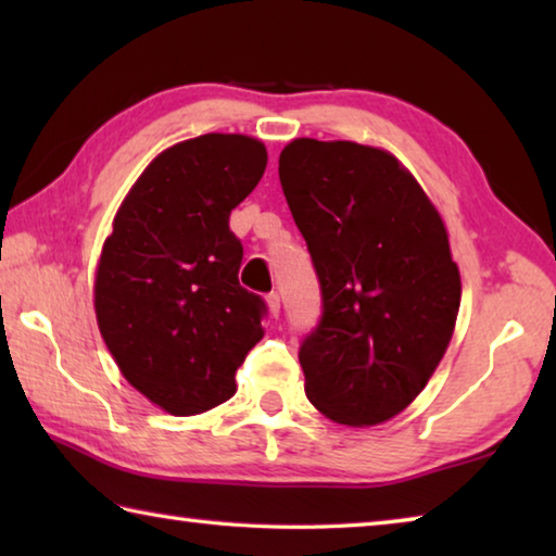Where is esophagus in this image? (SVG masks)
Listing matches in <instances>:
<instances>
[{
	"mask_svg": "<svg viewBox=\"0 0 556 556\" xmlns=\"http://www.w3.org/2000/svg\"><path fill=\"white\" fill-rule=\"evenodd\" d=\"M267 304H269V314L271 316H279V294H277V291H269Z\"/></svg>",
	"mask_w": 556,
	"mask_h": 556,
	"instance_id": "obj_1",
	"label": "esophagus"
}]
</instances>
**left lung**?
<instances>
[{
    "instance_id": "left-lung-1",
    "label": "left lung",
    "mask_w": 556,
    "mask_h": 556,
    "mask_svg": "<svg viewBox=\"0 0 556 556\" xmlns=\"http://www.w3.org/2000/svg\"><path fill=\"white\" fill-rule=\"evenodd\" d=\"M279 181L321 287L299 348L306 397L338 425H380L425 390L454 333L460 277L444 223L382 149L294 139Z\"/></svg>"
}]
</instances>
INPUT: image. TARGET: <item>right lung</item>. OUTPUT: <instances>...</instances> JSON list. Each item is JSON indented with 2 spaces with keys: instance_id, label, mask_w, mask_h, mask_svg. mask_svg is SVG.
Listing matches in <instances>:
<instances>
[{
  "instance_id": "right-lung-1",
  "label": "right lung",
  "mask_w": 556,
  "mask_h": 556,
  "mask_svg": "<svg viewBox=\"0 0 556 556\" xmlns=\"http://www.w3.org/2000/svg\"><path fill=\"white\" fill-rule=\"evenodd\" d=\"M267 149L203 135L159 154L119 205L96 279L100 333L131 388L176 417L235 394L267 304L238 281L230 211L260 184Z\"/></svg>"
}]
</instances>
